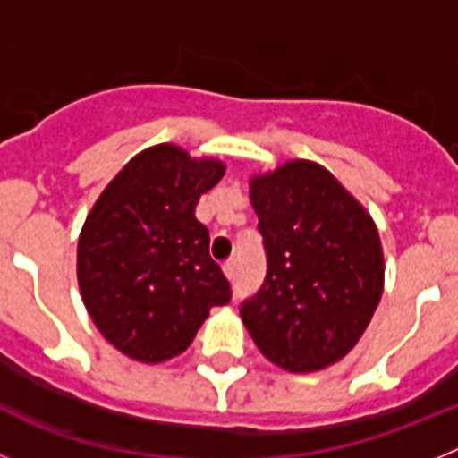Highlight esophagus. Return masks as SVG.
Wrapping results in <instances>:
<instances>
[{
	"instance_id": "34e87169",
	"label": "esophagus",
	"mask_w": 458,
	"mask_h": 458,
	"mask_svg": "<svg viewBox=\"0 0 458 458\" xmlns=\"http://www.w3.org/2000/svg\"><path fill=\"white\" fill-rule=\"evenodd\" d=\"M222 270H225L226 279H229V282H233V279H236V275H238V264H236V261H226V264L222 266Z\"/></svg>"
}]
</instances>
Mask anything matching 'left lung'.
Returning <instances> with one entry per match:
<instances>
[{
    "mask_svg": "<svg viewBox=\"0 0 458 458\" xmlns=\"http://www.w3.org/2000/svg\"><path fill=\"white\" fill-rule=\"evenodd\" d=\"M268 273L241 318L259 351L291 374L335 365L365 335L383 295L374 217L323 165L289 160L250 179Z\"/></svg>",
    "mask_w": 458,
    "mask_h": 458,
    "instance_id": "left-lung-1",
    "label": "left lung"
}]
</instances>
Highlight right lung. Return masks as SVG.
<instances>
[{
  "mask_svg": "<svg viewBox=\"0 0 458 458\" xmlns=\"http://www.w3.org/2000/svg\"><path fill=\"white\" fill-rule=\"evenodd\" d=\"M217 157L156 144L123 165L89 210L78 284L89 317L128 358L157 365L192 344L210 307L232 298L210 259L197 201L225 176Z\"/></svg>",
  "mask_w": 458,
  "mask_h": 458,
  "instance_id": "1",
  "label": "right lung"
}]
</instances>
